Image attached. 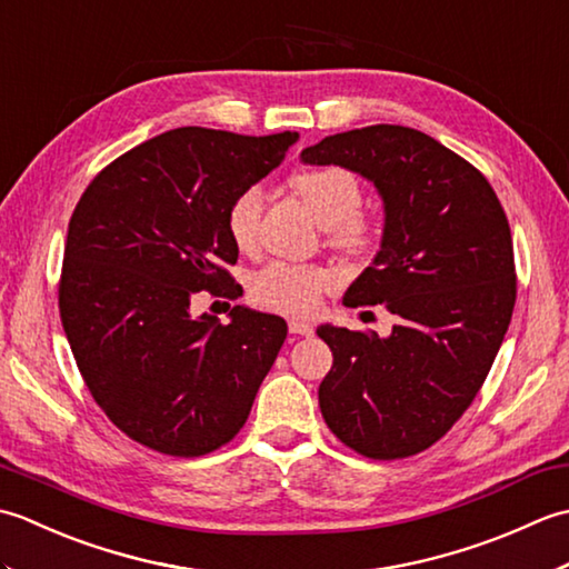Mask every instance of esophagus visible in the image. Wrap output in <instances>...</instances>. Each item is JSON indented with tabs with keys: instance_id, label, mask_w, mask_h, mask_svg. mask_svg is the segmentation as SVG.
I'll list each match as a JSON object with an SVG mask.
<instances>
[{
	"instance_id": "obj_1",
	"label": "esophagus",
	"mask_w": 569,
	"mask_h": 569,
	"mask_svg": "<svg viewBox=\"0 0 569 569\" xmlns=\"http://www.w3.org/2000/svg\"><path fill=\"white\" fill-rule=\"evenodd\" d=\"M288 330H291V335L310 337L312 335V325L306 322V320H291V322H288Z\"/></svg>"
}]
</instances>
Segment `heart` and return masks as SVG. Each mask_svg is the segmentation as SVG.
Segmentation results:
<instances>
[{"label":"heart","instance_id":"b5f03b06","mask_svg":"<svg viewBox=\"0 0 569 569\" xmlns=\"http://www.w3.org/2000/svg\"><path fill=\"white\" fill-rule=\"evenodd\" d=\"M291 188L298 192L316 220L328 229L330 244L347 253H369L379 239V220L361 208L365 190L361 180L340 166H322L298 171L291 178ZM263 210V192L259 186L239 190L224 212L227 234L241 251H251L259 244V224ZM337 276L325 266L273 261L257 273L251 283V296L259 306L281 312H308L320 306L325 291L335 286Z\"/></svg>","mask_w":569,"mask_h":569}]
</instances>
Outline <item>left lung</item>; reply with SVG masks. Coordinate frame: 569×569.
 <instances>
[{
  "instance_id": "left-lung-1",
  "label": "left lung",
  "mask_w": 569,
  "mask_h": 569,
  "mask_svg": "<svg viewBox=\"0 0 569 569\" xmlns=\"http://www.w3.org/2000/svg\"><path fill=\"white\" fill-rule=\"evenodd\" d=\"M300 159L345 166L381 192V249L345 306L396 316L389 337L320 325L335 357L318 391L322 418L357 455H418L475 401L509 330V220L485 173L418 129L342 131Z\"/></svg>"
}]
</instances>
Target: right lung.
Listing matches in <instances>:
<instances>
[{"label":"right lung","mask_w":569,"mask_h":569,"mask_svg":"<svg viewBox=\"0 0 569 569\" xmlns=\"http://www.w3.org/2000/svg\"><path fill=\"white\" fill-rule=\"evenodd\" d=\"M296 141L171 129L104 166L72 210L60 322L94 403L156 452L200 457L232 440L286 340L283 318L234 306L220 325L192 318L190 300L239 298L224 212Z\"/></svg>","instance_id":"add662e5"}]
</instances>
